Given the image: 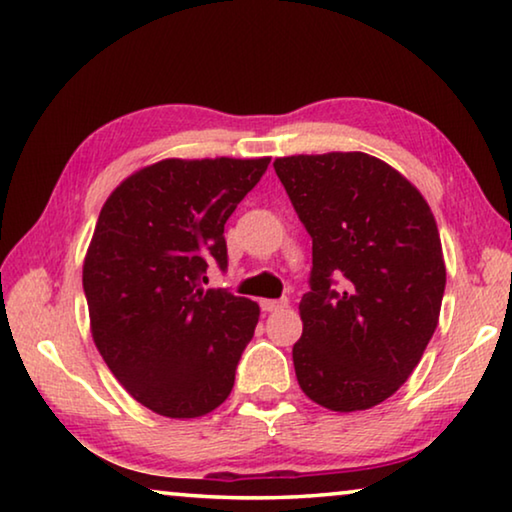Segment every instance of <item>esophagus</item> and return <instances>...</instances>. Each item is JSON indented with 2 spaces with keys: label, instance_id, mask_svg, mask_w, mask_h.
Instances as JSON below:
<instances>
[{
  "label": "esophagus",
  "instance_id": "obj_1",
  "mask_svg": "<svg viewBox=\"0 0 512 512\" xmlns=\"http://www.w3.org/2000/svg\"><path fill=\"white\" fill-rule=\"evenodd\" d=\"M287 305H289L287 299H276V301H273V299H264V301H262V310H264V312H276V310H285Z\"/></svg>",
  "mask_w": 512,
  "mask_h": 512
}]
</instances>
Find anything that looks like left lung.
<instances>
[{
  "label": "left lung",
  "mask_w": 512,
  "mask_h": 512,
  "mask_svg": "<svg viewBox=\"0 0 512 512\" xmlns=\"http://www.w3.org/2000/svg\"><path fill=\"white\" fill-rule=\"evenodd\" d=\"M273 167L312 236L292 349L301 391L340 414L375 407L409 379L439 324L437 220L414 183L363 151L287 156Z\"/></svg>",
  "instance_id": "left-lung-1"
}]
</instances>
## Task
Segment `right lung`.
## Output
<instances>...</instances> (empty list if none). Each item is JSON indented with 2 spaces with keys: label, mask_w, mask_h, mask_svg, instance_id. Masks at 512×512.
<instances>
[{
  "label": "right lung",
  "mask_w": 512,
  "mask_h": 512,
  "mask_svg": "<svg viewBox=\"0 0 512 512\" xmlns=\"http://www.w3.org/2000/svg\"><path fill=\"white\" fill-rule=\"evenodd\" d=\"M271 158H165L105 200L82 266L91 338L144 407L197 418L232 393L259 305L204 289L227 269L225 223Z\"/></svg>",
  "instance_id": "right-lung-1"
}]
</instances>
